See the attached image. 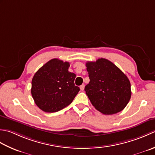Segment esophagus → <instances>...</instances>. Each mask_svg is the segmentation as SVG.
<instances>
[{
    "instance_id": "obj_1",
    "label": "esophagus",
    "mask_w": 155,
    "mask_h": 155,
    "mask_svg": "<svg viewBox=\"0 0 155 155\" xmlns=\"http://www.w3.org/2000/svg\"><path fill=\"white\" fill-rule=\"evenodd\" d=\"M84 87H85V85H84V84H82L81 86H80V90H81V91H83V90H84Z\"/></svg>"
}]
</instances>
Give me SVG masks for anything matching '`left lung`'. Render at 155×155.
<instances>
[{"mask_svg":"<svg viewBox=\"0 0 155 155\" xmlns=\"http://www.w3.org/2000/svg\"><path fill=\"white\" fill-rule=\"evenodd\" d=\"M86 65L90 82L84 90L91 104L106 115L122 111L130 101L132 94L127 76L106 59L87 61Z\"/></svg>","mask_w":155,"mask_h":155,"instance_id":"1","label":"left lung"}]
</instances>
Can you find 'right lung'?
Listing matches in <instances>:
<instances>
[{
	"instance_id": "right-lung-1",
	"label": "right lung",
	"mask_w": 155,
	"mask_h": 155,
	"mask_svg": "<svg viewBox=\"0 0 155 155\" xmlns=\"http://www.w3.org/2000/svg\"><path fill=\"white\" fill-rule=\"evenodd\" d=\"M69 62L52 59L38 70L31 81L35 103L45 112H58L69 105L80 91L75 74L68 71Z\"/></svg>"
}]
</instances>
